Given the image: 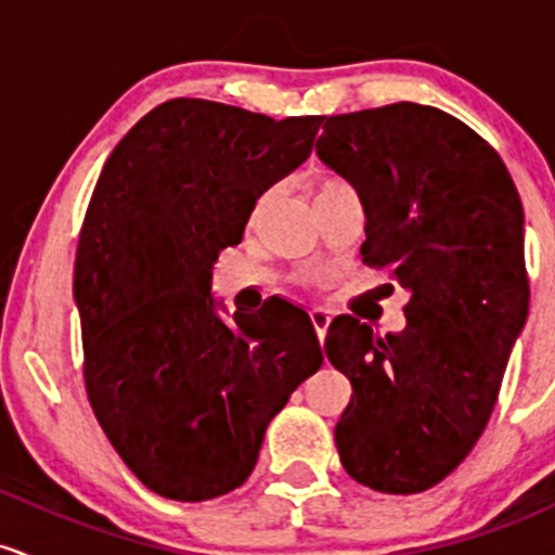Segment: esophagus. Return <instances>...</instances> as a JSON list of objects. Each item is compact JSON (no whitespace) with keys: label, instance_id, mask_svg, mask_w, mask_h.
Wrapping results in <instances>:
<instances>
[{"label":"esophagus","instance_id":"1","mask_svg":"<svg viewBox=\"0 0 555 555\" xmlns=\"http://www.w3.org/2000/svg\"><path fill=\"white\" fill-rule=\"evenodd\" d=\"M330 322H333V314H330L327 309H314V311H311V325H314L317 335H320V340L327 338Z\"/></svg>","mask_w":555,"mask_h":555}]
</instances>
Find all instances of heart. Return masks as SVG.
Returning <instances> with one entry per match:
<instances>
[{
  "instance_id": "1",
  "label": "heart",
  "mask_w": 555,
  "mask_h": 555,
  "mask_svg": "<svg viewBox=\"0 0 555 555\" xmlns=\"http://www.w3.org/2000/svg\"><path fill=\"white\" fill-rule=\"evenodd\" d=\"M338 189H351V185H348L346 180H340V178H325V180H322V183H320V191H317V196L327 194V191H338ZM267 202H270V191H264V194H259L257 202H254V207H251V222L259 220L261 211H264V207H267Z\"/></svg>"
}]
</instances>
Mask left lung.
Returning <instances> with one entry per match:
<instances>
[{
  "instance_id": "8db88e82",
  "label": "left lung",
  "mask_w": 555,
  "mask_h": 555,
  "mask_svg": "<svg viewBox=\"0 0 555 555\" xmlns=\"http://www.w3.org/2000/svg\"><path fill=\"white\" fill-rule=\"evenodd\" d=\"M317 157L357 189L361 257L409 291L406 327L377 338L338 317L325 351L351 379L340 464L379 493L433 488L493 414L529 311L525 211L506 165L446 112L401 102L327 117Z\"/></svg>"
}]
</instances>
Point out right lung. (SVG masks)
<instances>
[{
  "label": "right lung",
  "instance_id": "1",
  "mask_svg": "<svg viewBox=\"0 0 555 555\" xmlns=\"http://www.w3.org/2000/svg\"><path fill=\"white\" fill-rule=\"evenodd\" d=\"M322 120L170 99L104 162L73 275L86 390L154 493L209 501L244 485L272 416L320 370L309 314L235 311L228 325L211 270L259 194L307 162Z\"/></svg>",
  "mask_w": 555,
  "mask_h": 555
}]
</instances>
